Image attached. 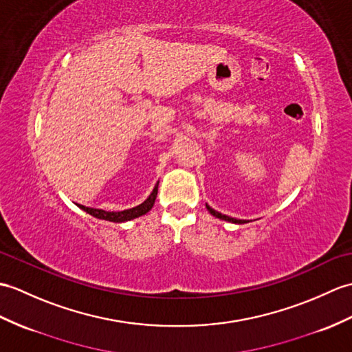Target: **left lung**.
Wrapping results in <instances>:
<instances>
[{
  "instance_id": "left-lung-1",
  "label": "left lung",
  "mask_w": 352,
  "mask_h": 352,
  "mask_svg": "<svg viewBox=\"0 0 352 352\" xmlns=\"http://www.w3.org/2000/svg\"><path fill=\"white\" fill-rule=\"evenodd\" d=\"M207 210H208L210 213L213 214V216H216V217H219V219H222V220H228V222H232V223H244V220H240V219H234V217H230V216H225V214L219 213V211L213 210V208L208 207V206H207Z\"/></svg>"
}]
</instances>
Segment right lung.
I'll return each mask as SVG.
<instances>
[{"label": "right lung", "mask_w": 352, "mask_h": 352, "mask_svg": "<svg viewBox=\"0 0 352 352\" xmlns=\"http://www.w3.org/2000/svg\"><path fill=\"white\" fill-rule=\"evenodd\" d=\"M157 186L159 183L156 184V187H154L151 195L146 198V201H144L141 206H138L135 208H129V210H124V211H104V210H99V208H89V207H84V206H79V208H82L84 211H87L88 214H91L97 219H103V220H109V222H126V220H132L135 217H139L142 216L145 213H148V211L151 210L154 201H156V196H157Z\"/></svg>", "instance_id": "add662e5"}]
</instances>
